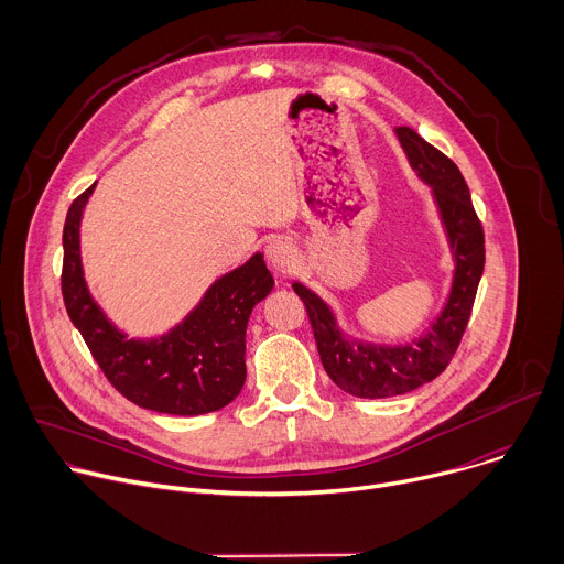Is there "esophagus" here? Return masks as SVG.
Listing matches in <instances>:
<instances>
[{"label":"esophagus","instance_id":"1","mask_svg":"<svg viewBox=\"0 0 564 564\" xmlns=\"http://www.w3.org/2000/svg\"><path fill=\"white\" fill-rule=\"evenodd\" d=\"M265 257L276 274H290L296 265V252L285 240H272L265 248Z\"/></svg>","mask_w":564,"mask_h":564}]
</instances>
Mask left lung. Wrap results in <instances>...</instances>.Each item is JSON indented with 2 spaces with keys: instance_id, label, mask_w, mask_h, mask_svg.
I'll list each match as a JSON object with an SVG mask.
<instances>
[{
  "instance_id": "1",
  "label": "left lung",
  "mask_w": 564,
  "mask_h": 564,
  "mask_svg": "<svg viewBox=\"0 0 564 564\" xmlns=\"http://www.w3.org/2000/svg\"><path fill=\"white\" fill-rule=\"evenodd\" d=\"M394 133L420 181L433 187V200L451 246L455 270L442 312L426 333L413 341L394 346L370 344L348 339L330 305L303 283H292L307 310L318 357L328 377L348 394L364 399L404 394L444 372L462 341L485 272V231L473 209L462 172L451 158L411 127H397Z\"/></svg>"
}]
</instances>
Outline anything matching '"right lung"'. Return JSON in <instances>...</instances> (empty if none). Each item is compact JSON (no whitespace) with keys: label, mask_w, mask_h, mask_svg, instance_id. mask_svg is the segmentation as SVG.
<instances>
[{"label":"right lung","mask_w":564,"mask_h":564,"mask_svg":"<svg viewBox=\"0 0 564 564\" xmlns=\"http://www.w3.org/2000/svg\"><path fill=\"white\" fill-rule=\"evenodd\" d=\"M96 183L66 214L62 296L73 326L94 359L135 406L167 415H205L234 401L246 383V330L274 279L257 252L248 263L216 279L200 303L167 335L129 339L107 318L85 281L79 223Z\"/></svg>","instance_id":"1"}]
</instances>
